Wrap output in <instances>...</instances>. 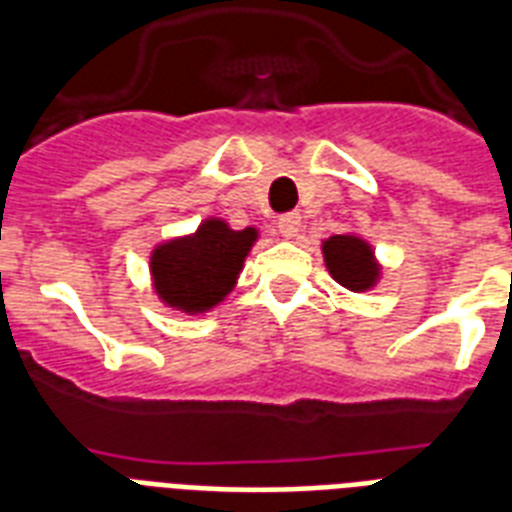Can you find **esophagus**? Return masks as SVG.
Wrapping results in <instances>:
<instances>
[{"instance_id":"esophagus-1","label":"esophagus","mask_w":512,"mask_h":512,"mask_svg":"<svg viewBox=\"0 0 512 512\" xmlns=\"http://www.w3.org/2000/svg\"><path fill=\"white\" fill-rule=\"evenodd\" d=\"M279 233L284 239H295L300 233V215L297 212H289V215L279 217Z\"/></svg>"}]
</instances>
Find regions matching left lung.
I'll use <instances>...</instances> for the list:
<instances>
[{
    "instance_id": "1",
    "label": "left lung",
    "mask_w": 512,
    "mask_h": 512,
    "mask_svg": "<svg viewBox=\"0 0 512 512\" xmlns=\"http://www.w3.org/2000/svg\"><path fill=\"white\" fill-rule=\"evenodd\" d=\"M321 255H324L329 276L350 292H369L380 284V260L374 255L372 244L358 233L329 236L321 241Z\"/></svg>"
}]
</instances>
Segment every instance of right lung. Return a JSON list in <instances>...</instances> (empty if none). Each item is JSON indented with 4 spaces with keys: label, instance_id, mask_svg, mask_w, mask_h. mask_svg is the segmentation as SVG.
<instances>
[{
    "label": "right lung",
    "instance_id": "add662e5",
    "mask_svg": "<svg viewBox=\"0 0 512 512\" xmlns=\"http://www.w3.org/2000/svg\"><path fill=\"white\" fill-rule=\"evenodd\" d=\"M257 228L233 231L223 217H207L185 236H172L151 249V287L167 308L201 316L231 295Z\"/></svg>",
    "mask_w": 512,
    "mask_h": 512
}]
</instances>
